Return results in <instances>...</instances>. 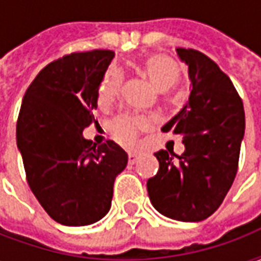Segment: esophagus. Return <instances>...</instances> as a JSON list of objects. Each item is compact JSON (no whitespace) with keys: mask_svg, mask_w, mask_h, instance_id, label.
<instances>
[{"mask_svg":"<svg viewBox=\"0 0 261 261\" xmlns=\"http://www.w3.org/2000/svg\"><path fill=\"white\" fill-rule=\"evenodd\" d=\"M138 158H140V155H138V153H136V152L128 153V162H130V164H136L137 159Z\"/></svg>","mask_w":261,"mask_h":261,"instance_id":"esophagus-1","label":"esophagus"}]
</instances>
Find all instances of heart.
I'll list each match as a JSON object with an SVG mask.
<instances>
[{
  "mask_svg": "<svg viewBox=\"0 0 261 261\" xmlns=\"http://www.w3.org/2000/svg\"><path fill=\"white\" fill-rule=\"evenodd\" d=\"M141 69L147 75L152 85L159 92L172 89L179 81V68L177 65L162 54H152L142 60ZM121 75L116 68H110L103 75L102 82L97 89V102L102 108H106L114 102L119 96ZM148 127V120L141 116L123 114L113 119L108 125V131L114 141L124 147H133L137 141L138 133Z\"/></svg>",
  "mask_w": 261,
  "mask_h": 261,
  "instance_id": "1",
  "label": "heart"
}]
</instances>
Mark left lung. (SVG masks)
Returning <instances> with one entry per match:
<instances>
[{"label": "left lung", "instance_id": "8db88e82", "mask_svg": "<svg viewBox=\"0 0 261 261\" xmlns=\"http://www.w3.org/2000/svg\"><path fill=\"white\" fill-rule=\"evenodd\" d=\"M189 69L190 96L162 127L183 138L185 152H155L158 173L148 179L153 208L165 217L198 222L214 214L233 183L245 136V110L229 76L193 48H176Z\"/></svg>", "mask_w": 261, "mask_h": 261}]
</instances>
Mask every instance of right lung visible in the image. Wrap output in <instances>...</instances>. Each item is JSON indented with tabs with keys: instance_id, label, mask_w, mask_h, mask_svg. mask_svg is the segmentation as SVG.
Segmentation results:
<instances>
[{
	"instance_id": "add662e5",
	"label": "right lung",
	"mask_w": 261,
	"mask_h": 261,
	"mask_svg": "<svg viewBox=\"0 0 261 261\" xmlns=\"http://www.w3.org/2000/svg\"><path fill=\"white\" fill-rule=\"evenodd\" d=\"M112 50L71 53L33 80L20 106L16 144L37 201L59 224L85 226L110 210L127 152L114 141L92 145L82 136L97 108V89Z\"/></svg>"
}]
</instances>
